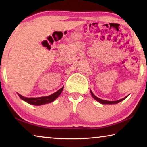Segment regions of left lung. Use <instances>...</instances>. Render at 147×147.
Masks as SVG:
<instances>
[{"instance_id":"1","label":"left lung","mask_w":147,"mask_h":147,"mask_svg":"<svg viewBox=\"0 0 147 147\" xmlns=\"http://www.w3.org/2000/svg\"><path fill=\"white\" fill-rule=\"evenodd\" d=\"M90 92H91V94L92 96H93L94 100H96V101L98 102L99 103L102 104H117V103H119V102H120L124 100V99H125V98L128 96V95L127 96H126V97H124V98H122V99H120V100H115V101H109V100H102V99H100V98H98V97H96V96L93 94V92H92V91L91 90V89H90Z\"/></svg>"}]
</instances>
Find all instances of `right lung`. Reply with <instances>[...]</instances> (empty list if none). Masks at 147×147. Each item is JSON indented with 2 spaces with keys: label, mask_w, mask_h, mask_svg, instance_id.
Wrapping results in <instances>:
<instances>
[{
  "label": "right lung",
  "mask_w": 147,
  "mask_h": 147,
  "mask_svg": "<svg viewBox=\"0 0 147 147\" xmlns=\"http://www.w3.org/2000/svg\"><path fill=\"white\" fill-rule=\"evenodd\" d=\"M63 87L59 89L58 91H57L55 93H54L53 94H51L49 96H41V97H38V98H27V97H24V96H22L21 94H20L19 93H17L18 96L21 98L22 100H24L26 102L30 104H32V105H35V106H41V105H43V104H49L51 102H53V101H54L59 96V94L61 93L63 89Z\"/></svg>",
  "instance_id": "add662e5"
}]
</instances>
